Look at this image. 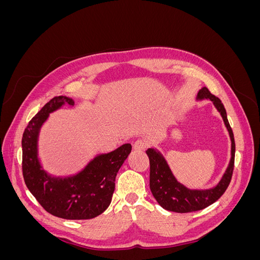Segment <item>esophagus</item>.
I'll return each mask as SVG.
<instances>
[{
  "instance_id": "1",
  "label": "esophagus",
  "mask_w": 260,
  "mask_h": 260,
  "mask_svg": "<svg viewBox=\"0 0 260 260\" xmlns=\"http://www.w3.org/2000/svg\"><path fill=\"white\" fill-rule=\"evenodd\" d=\"M146 146H147V141L144 139H138L135 141V143H133V148L139 152L144 151Z\"/></svg>"
}]
</instances>
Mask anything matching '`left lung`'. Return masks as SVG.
Listing matches in <instances>:
<instances>
[{"instance_id":"obj_1","label":"left lung","mask_w":260,"mask_h":260,"mask_svg":"<svg viewBox=\"0 0 260 260\" xmlns=\"http://www.w3.org/2000/svg\"><path fill=\"white\" fill-rule=\"evenodd\" d=\"M198 99H208L214 102L215 106L223 118L228 131L230 133L232 142L231 160L219 184L214 188L205 191L188 190L176 180L166 160L164 159V157L158 152H156L153 148H148L146 151L149 158V188H151L153 196L162 208L170 211L180 212V214L202 210L221 198L231 182L234 169L235 142L223 104L217 96L211 94L207 88L200 90Z\"/></svg>"}]
</instances>
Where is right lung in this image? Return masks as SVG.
Instances as JSON below:
<instances>
[{
  "label": "right lung",
  "mask_w": 260,
  "mask_h": 260,
  "mask_svg": "<svg viewBox=\"0 0 260 260\" xmlns=\"http://www.w3.org/2000/svg\"><path fill=\"white\" fill-rule=\"evenodd\" d=\"M60 106H74L66 96L48 102L23 131L22 176L28 190L49 214L69 220L92 219L106 210L115 190V179L121 165L131 153V144H123L108 154L96 156L78 175L58 178L45 172L38 159L39 129L49 114Z\"/></svg>",
  "instance_id": "add662e5"
}]
</instances>
